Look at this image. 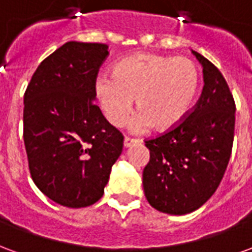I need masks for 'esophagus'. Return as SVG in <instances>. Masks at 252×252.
I'll return each instance as SVG.
<instances>
[{"label":"esophagus","instance_id":"1","mask_svg":"<svg viewBox=\"0 0 252 252\" xmlns=\"http://www.w3.org/2000/svg\"><path fill=\"white\" fill-rule=\"evenodd\" d=\"M140 143V140H136V139H131V137H124V147L128 148L133 146V144H137Z\"/></svg>","mask_w":252,"mask_h":252}]
</instances>
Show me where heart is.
<instances>
[{
  "label": "heart",
  "mask_w": 252,
  "mask_h": 252,
  "mask_svg": "<svg viewBox=\"0 0 252 252\" xmlns=\"http://www.w3.org/2000/svg\"><path fill=\"white\" fill-rule=\"evenodd\" d=\"M198 88L200 74L190 59L139 52L116 63L113 75L95 78L94 95L112 126L126 123L136 98L133 129L167 131L188 116Z\"/></svg>",
  "instance_id": "obj_1"
}]
</instances>
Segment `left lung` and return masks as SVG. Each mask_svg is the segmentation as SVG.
<instances>
[{
	"instance_id": "obj_1",
	"label": "left lung",
	"mask_w": 252,
	"mask_h": 252,
	"mask_svg": "<svg viewBox=\"0 0 252 252\" xmlns=\"http://www.w3.org/2000/svg\"><path fill=\"white\" fill-rule=\"evenodd\" d=\"M202 66V93L185 120L146 142L150 162L143 189L150 205L169 215L194 212L216 191L225 173L235 131V101L222 74L191 50Z\"/></svg>"
}]
</instances>
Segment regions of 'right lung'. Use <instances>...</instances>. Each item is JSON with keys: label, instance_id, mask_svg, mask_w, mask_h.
Listing matches in <instances>:
<instances>
[{"label": "right lung", "instance_id": "right-lung-1", "mask_svg": "<svg viewBox=\"0 0 252 252\" xmlns=\"http://www.w3.org/2000/svg\"><path fill=\"white\" fill-rule=\"evenodd\" d=\"M106 44L67 41L36 68L24 94V144L35 185L67 208L102 197L123 135L94 105Z\"/></svg>", "mask_w": 252, "mask_h": 252}]
</instances>
